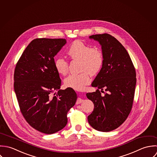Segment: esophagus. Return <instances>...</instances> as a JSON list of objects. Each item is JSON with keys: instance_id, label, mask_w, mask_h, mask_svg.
I'll return each instance as SVG.
<instances>
[{"instance_id": "34e87169", "label": "esophagus", "mask_w": 157, "mask_h": 157, "mask_svg": "<svg viewBox=\"0 0 157 157\" xmlns=\"http://www.w3.org/2000/svg\"><path fill=\"white\" fill-rule=\"evenodd\" d=\"M82 102H83V99H82L81 98H78L77 101H76V104H79L81 103Z\"/></svg>"}]
</instances>
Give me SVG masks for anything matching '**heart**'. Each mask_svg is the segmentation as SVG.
<instances>
[{
	"instance_id": "obj_1",
	"label": "heart",
	"mask_w": 157,
	"mask_h": 157,
	"mask_svg": "<svg viewBox=\"0 0 157 157\" xmlns=\"http://www.w3.org/2000/svg\"><path fill=\"white\" fill-rule=\"evenodd\" d=\"M67 54L70 59L79 61V74L70 75L64 79V85L75 89H82L90 81V73L95 75L101 70L104 61L102 51L98 48H92L80 40L74 41L68 48ZM58 73L65 75L68 70V63L63 58H58L55 61Z\"/></svg>"
}]
</instances>
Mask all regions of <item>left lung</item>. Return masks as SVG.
<instances>
[{
	"label": "left lung",
	"instance_id": "1",
	"mask_svg": "<svg viewBox=\"0 0 157 157\" xmlns=\"http://www.w3.org/2000/svg\"><path fill=\"white\" fill-rule=\"evenodd\" d=\"M89 37L101 44L104 61L92 84L98 89L86 94L94 107L87 119L94 129L109 132L121 125L131 111L136 82L135 68L125 48L115 37L107 33Z\"/></svg>",
	"mask_w": 157,
	"mask_h": 157
}]
</instances>
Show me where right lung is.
<instances>
[{
    "label": "right lung",
    "instance_id": "1",
    "mask_svg": "<svg viewBox=\"0 0 157 157\" xmlns=\"http://www.w3.org/2000/svg\"><path fill=\"white\" fill-rule=\"evenodd\" d=\"M66 42L65 39L33 40L14 70V89L21 112L33 128L46 134L66 125L67 113L77 99L73 89L59 90L61 80L55 67L54 57ZM55 90L59 92L53 96Z\"/></svg>",
    "mask_w": 157,
    "mask_h": 157
}]
</instances>
